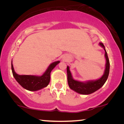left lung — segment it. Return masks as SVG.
I'll list each match as a JSON object with an SVG mask.
<instances>
[{
  "instance_id": "1",
  "label": "left lung",
  "mask_w": 124,
  "mask_h": 124,
  "mask_svg": "<svg viewBox=\"0 0 124 124\" xmlns=\"http://www.w3.org/2000/svg\"><path fill=\"white\" fill-rule=\"evenodd\" d=\"M99 45L104 48L105 51V57L106 59V65L104 74L101 78L94 81H88L86 83L79 82V81L73 79L72 74L69 70V67H67V78L69 87L79 94L87 95L90 94L91 93L95 92L99 90L101 87H102L108 78L109 72V59H108L107 53L105 49L104 45L101 42H100Z\"/></svg>"
}]
</instances>
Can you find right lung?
<instances>
[{"label":"right lung","instance_id":"1","mask_svg":"<svg viewBox=\"0 0 124 124\" xmlns=\"http://www.w3.org/2000/svg\"><path fill=\"white\" fill-rule=\"evenodd\" d=\"M59 62V61H57L52 63L45 73L41 76L18 75L15 72L12 62L11 63V68L13 77L22 87L29 91H37L48 85L50 81V73Z\"/></svg>","mask_w":124,"mask_h":124}]
</instances>
